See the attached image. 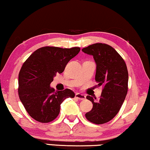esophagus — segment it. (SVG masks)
Wrapping results in <instances>:
<instances>
[{
    "mask_svg": "<svg viewBox=\"0 0 150 150\" xmlns=\"http://www.w3.org/2000/svg\"><path fill=\"white\" fill-rule=\"evenodd\" d=\"M76 98H77V99L80 100H83L86 99V96H84L83 94H81V93H76Z\"/></svg>",
    "mask_w": 150,
    "mask_h": 150,
    "instance_id": "1",
    "label": "esophagus"
}]
</instances>
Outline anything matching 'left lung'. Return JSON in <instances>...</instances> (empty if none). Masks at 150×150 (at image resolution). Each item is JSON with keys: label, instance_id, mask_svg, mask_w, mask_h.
I'll list each match as a JSON object with an SVG mask.
<instances>
[{"label": "left lung", "instance_id": "left-lung-1", "mask_svg": "<svg viewBox=\"0 0 150 150\" xmlns=\"http://www.w3.org/2000/svg\"><path fill=\"white\" fill-rule=\"evenodd\" d=\"M92 55L96 64V81L104 88L99 100L86 97L93 104L86 114L88 120L103 124L112 120L120 110L128 91V73L126 63L120 54L110 45L96 43L82 49Z\"/></svg>", "mask_w": 150, "mask_h": 150}]
</instances>
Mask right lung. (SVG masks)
I'll use <instances>...</instances> for the list:
<instances>
[{
  "instance_id": "1",
  "label": "right lung",
  "mask_w": 150,
  "mask_h": 150,
  "mask_svg": "<svg viewBox=\"0 0 150 150\" xmlns=\"http://www.w3.org/2000/svg\"><path fill=\"white\" fill-rule=\"evenodd\" d=\"M79 51V47H43L33 52L23 64L19 74V97L33 119L41 123L53 121L64 99L74 98L71 90L54 91L50 83Z\"/></svg>"
}]
</instances>
